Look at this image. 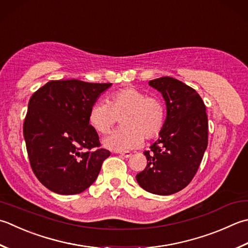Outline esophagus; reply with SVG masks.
<instances>
[{"label": "esophagus", "instance_id": "1", "mask_svg": "<svg viewBox=\"0 0 248 248\" xmlns=\"http://www.w3.org/2000/svg\"><path fill=\"white\" fill-rule=\"evenodd\" d=\"M120 156H124V157H125V158H129V157H131V152H128V150H125V152H117Z\"/></svg>", "mask_w": 248, "mask_h": 248}]
</instances>
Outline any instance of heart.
<instances>
[{"mask_svg":"<svg viewBox=\"0 0 248 248\" xmlns=\"http://www.w3.org/2000/svg\"><path fill=\"white\" fill-rule=\"evenodd\" d=\"M106 102L92 104L88 119L99 133H108L120 118L123 125L103 140L104 146L108 149L137 148L143 144L144 139H156L166 124L167 111L163 102L135 87L113 92Z\"/></svg>","mask_w":248,"mask_h":248,"instance_id":"obj_1","label":"heart"}]
</instances>
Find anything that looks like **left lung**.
<instances>
[{
	"label": "left lung",
	"mask_w": 248,
	"mask_h": 248,
	"mask_svg": "<svg viewBox=\"0 0 248 248\" xmlns=\"http://www.w3.org/2000/svg\"><path fill=\"white\" fill-rule=\"evenodd\" d=\"M148 84L161 92L167 119L160 138L144 152L147 166L137 181L150 193L169 196L185 188L200 167L207 147L206 108L195 89L173 77Z\"/></svg>",
	"instance_id": "left-lung-1"
}]
</instances>
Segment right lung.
<instances>
[{
	"label": "right lung",
	"instance_id": "right-lung-1",
	"mask_svg": "<svg viewBox=\"0 0 248 248\" xmlns=\"http://www.w3.org/2000/svg\"><path fill=\"white\" fill-rule=\"evenodd\" d=\"M111 84L78 79L50 80L29 101L23 137L34 174L59 195H76L90 187L110 153L100 147L89 124V109Z\"/></svg>",
	"mask_w": 248,
	"mask_h": 248
}]
</instances>
